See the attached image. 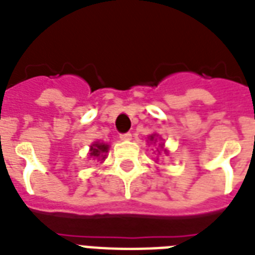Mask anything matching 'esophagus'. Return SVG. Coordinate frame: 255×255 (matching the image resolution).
<instances>
[{
    "instance_id": "34e87169",
    "label": "esophagus",
    "mask_w": 255,
    "mask_h": 255,
    "mask_svg": "<svg viewBox=\"0 0 255 255\" xmlns=\"http://www.w3.org/2000/svg\"><path fill=\"white\" fill-rule=\"evenodd\" d=\"M119 137L122 140H124V141H127V140H131L132 139V135H131V133H129V132H126V133H120Z\"/></svg>"
}]
</instances>
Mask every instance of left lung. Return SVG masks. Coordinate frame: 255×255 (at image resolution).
Here are the masks:
<instances>
[{
	"label": "left lung",
	"mask_w": 255,
	"mask_h": 255,
	"mask_svg": "<svg viewBox=\"0 0 255 255\" xmlns=\"http://www.w3.org/2000/svg\"><path fill=\"white\" fill-rule=\"evenodd\" d=\"M153 137H155V135H153V136H151V140H153Z\"/></svg>",
	"instance_id": "obj_1"
}]
</instances>
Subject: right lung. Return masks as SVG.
Here are the masks:
<instances>
[{"mask_svg": "<svg viewBox=\"0 0 255 255\" xmlns=\"http://www.w3.org/2000/svg\"><path fill=\"white\" fill-rule=\"evenodd\" d=\"M108 151V145L107 144H92L91 145V153L90 155L94 156V157H100V156H103L104 152Z\"/></svg>", "mask_w": 255, "mask_h": 255, "instance_id": "1", "label": "right lung"}]
</instances>
